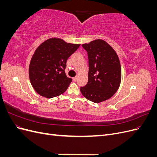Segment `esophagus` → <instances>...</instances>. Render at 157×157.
I'll return each instance as SVG.
<instances>
[{"label":"esophagus","mask_w":157,"mask_h":157,"mask_svg":"<svg viewBox=\"0 0 157 157\" xmlns=\"http://www.w3.org/2000/svg\"><path fill=\"white\" fill-rule=\"evenodd\" d=\"M73 81H77V77H73Z\"/></svg>","instance_id":"34e87169"}]
</instances>
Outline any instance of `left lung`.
<instances>
[{
    "instance_id": "left-lung-1",
    "label": "left lung",
    "mask_w": 157,
    "mask_h": 157,
    "mask_svg": "<svg viewBox=\"0 0 157 157\" xmlns=\"http://www.w3.org/2000/svg\"><path fill=\"white\" fill-rule=\"evenodd\" d=\"M88 58V83L80 90L84 98L100 103L111 98L120 86L121 66L112 47L105 41L95 40L82 44Z\"/></svg>"
}]
</instances>
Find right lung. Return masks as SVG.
I'll use <instances>...</instances> for the list:
<instances>
[{
	"label": "right lung",
	"instance_id": "1",
	"mask_svg": "<svg viewBox=\"0 0 157 157\" xmlns=\"http://www.w3.org/2000/svg\"><path fill=\"white\" fill-rule=\"evenodd\" d=\"M80 45L52 38L38 47L29 68L30 82L38 94L52 98L65 92L72 81L65 73L66 62Z\"/></svg>",
	"mask_w": 157,
	"mask_h": 157
}]
</instances>
